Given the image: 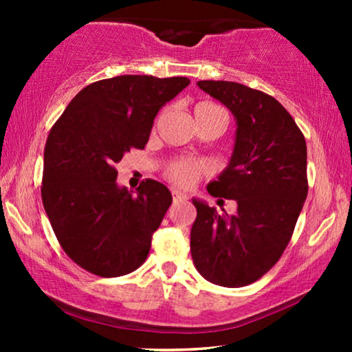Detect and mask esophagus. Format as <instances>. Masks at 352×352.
<instances>
[{
  "instance_id": "1",
  "label": "esophagus",
  "mask_w": 352,
  "mask_h": 352,
  "mask_svg": "<svg viewBox=\"0 0 352 352\" xmlns=\"http://www.w3.org/2000/svg\"><path fill=\"white\" fill-rule=\"evenodd\" d=\"M171 194H173V201H175V204H181V201L189 200V197H187L186 194H182L181 190H173Z\"/></svg>"
}]
</instances>
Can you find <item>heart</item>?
I'll return each instance as SVG.
<instances>
[{"mask_svg":"<svg viewBox=\"0 0 352 352\" xmlns=\"http://www.w3.org/2000/svg\"><path fill=\"white\" fill-rule=\"evenodd\" d=\"M216 107L211 104H200L197 109ZM208 165L197 158H173L165 168V175L171 182L179 187H192L197 181L208 175Z\"/></svg>","mask_w":352,"mask_h":352,"instance_id":"1","label":"heart"}]
</instances>
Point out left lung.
<instances>
[{
	"label": "left lung",
	"instance_id": "1",
	"mask_svg": "<svg viewBox=\"0 0 352 352\" xmlns=\"http://www.w3.org/2000/svg\"><path fill=\"white\" fill-rule=\"evenodd\" d=\"M197 85L237 120L229 165L206 187L213 197L237 201V213L218 214L192 200V259L208 282L245 287L261 278L290 242L307 195L306 141L272 96L234 81Z\"/></svg>",
	"mask_w": 352,
	"mask_h": 352
}]
</instances>
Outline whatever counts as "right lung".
<instances>
[{
    "mask_svg": "<svg viewBox=\"0 0 352 352\" xmlns=\"http://www.w3.org/2000/svg\"><path fill=\"white\" fill-rule=\"evenodd\" d=\"M190 83L186 76L122 75L80 91L51 128L41 199L60 247L99 277H120L146 261L171 192L146 179L118 187L115 165L144 148L153 118Z\"/></svg>",
    "mask_w": 352,
    "mask_h": 352,
    "instance_id": "right-lung-1",
    "label": "right lung"
}]
</instances>
